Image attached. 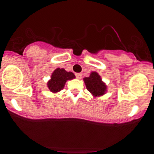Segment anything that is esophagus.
Instances as JSON below:
<instances>
[{
  "label": "esophagus",
  "mask_w": 154,
  "mask_h": 154,
  "mask_svg": "<svg viewBox=\"0 0 154 154\" xmlns=\"http://www.w3.org/2000/svg\"><path fill=\"white\" fill-rule=\"evenodd\" d=\"M75 75H76V77H77V79H79V80L82 78V74H80V73H77Z\"/></svg>",
  "instance_id": "obj_1"
}]
</instances>
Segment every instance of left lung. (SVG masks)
<instances>
[{
    "mask_svg": "<svg viewBox=\"0 0 154 154\" xmlns=\"http://www.w3.org/2000/svg\"><path fill=\"white\" fill-rule=\"evenodd\" d=\"M85 85L88 91L94 97H100L105 94L107 91L106 83L102 80L101 77L96 71H92L89 77L83 78Z\"/></svg>",
    "mask_w": 154,
    "mask_h": 154,
    "instance_id": "1",
    "label": "left lung"
}]
</instances>
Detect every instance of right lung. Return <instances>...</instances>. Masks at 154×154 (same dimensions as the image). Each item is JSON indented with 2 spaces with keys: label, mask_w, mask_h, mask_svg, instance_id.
<instances>
[{
  "label": "right lung",
  "mask_w": 154,
  "mask_h": 154,
  "mask_svg": "<svg viewBox=\"0 0 154 154\" xmlns=\"http://www.w3.org/2000/svg\"><path fill=\"white\" fill-rule=\"evenodd\" d=\"M75 78V75L71 71H67L64 68H56L51 74V79L48 81L47 86L50 91L57 93L63 89L68 80Z\"/></svg>",
  "instance_id": "add662e5"
}]
</instances>
